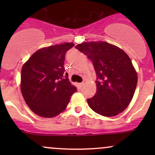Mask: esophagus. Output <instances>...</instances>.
Masks as SVG:
<instances>
[{"label": "esophagus", "mask_w": 155, "mask_h": 155, "mask_svg": "<svg viewBox=\"0 0 155 155\" xmlns=\"http://www.w3.org/2000/svg\"><path fill=\"white\" fill-rule=\"evenodd\" d=\"M83 85H84V82H81V83H79V86L80 88L82 87Z\"/></svg>", "instance_id": "obj_1"}]
</instances>
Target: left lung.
Segmentation results:
<instances>
[{
    "mask_svg": "<svg viewBox=\"0 0 155 155\" xmlns=\"http://www.w3.org/2000/svg\"><path fill=\"white\" fill-rule=\"evenodd\" d=\"M75 47L92 62L97 76V92L87 99L90 107L104 117L123 111L132 101L138 81L128 55L104 41L83 42Z\"/></svg>",
    "mask_w": 155,
    "mask_h": 155,
    "instance_id": "left-lung-1",
    "label": "left lung"
}]
</instances>
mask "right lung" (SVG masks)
Returning <instances> with one entry per match:
<instances>
[{
  "label": "right lung",
  "instance_id": "add662e5",
  "mask_svg": "<svg viewBox=\"0 0 155 155\" xmlns=\"http://www.w3.org/2000/svg\"><path fill=\"white\" fill-rule=\"evenodd\" d=\"M73 43L38 49L23 65L21 92L27 105L38 116L54 117L67 107L76 92L64 68L65 55Z\"/></svg>",
  "mask_w": 155,
  "mask_h": 155
}]
</instances>
